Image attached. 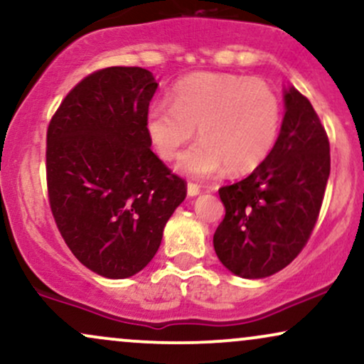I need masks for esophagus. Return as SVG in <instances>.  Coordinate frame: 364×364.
<instances>
[{"mask_svg": "<svg viewBox=\"0 0 364 364\" xmlns=\"http://www.w3.org/2000/svg\"><path fill=\"white\" fill-rule=\"evenodd\" d=\"M186 191H188V196H196L200 195V186L195 185V183H188Z\"/></svg>", "mask_w": 364, "mask_h": 364, "instance_id": "34e87169", "label": "esophagus"}]
</instances>
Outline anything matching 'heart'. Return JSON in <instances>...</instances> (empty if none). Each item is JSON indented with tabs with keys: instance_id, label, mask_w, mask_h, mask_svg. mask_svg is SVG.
Listing matches in <instances>:
<instances>
[{
	"instance_id": "obj_1",
	"label": "heart",
	"mask_w": 364,
	"mask_h": 364,
	"mask_svg": "<svg viewBox=\"0 0 364 364\" xmlns=\"http://www.w3.org/2000/svg\"><path fill=\"white\" fill-rule=\"evenodd\" d=\"M171 103L149 107L146 130L157 154L171 161L195 137L201 140L183 154L179 173L212 178L229 169L244 174L268 159L282 127V100L268 82L227 73H195L169 93Z\"/></svg>"
}]
</instances>
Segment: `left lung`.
<instances>
[{
  "label": "left lung",
  "mask_w": 364,
  "mask_h": 364,
  "mask_svg": "<svg viewBox=\"0 0 364 364\" xmlns=\"http://www.w3.org/2000/svg\"><path fill=\"white\" fill-rule=\"evenodd\" d=\"M284 115L273 151L242 181L218 190L225 217L213 247L230 273L259 279L299 256L321 212L331 173L329 139L300 91H283Z\"/></svg>",
  "instance_id": "obj_1"
}]
</instances>
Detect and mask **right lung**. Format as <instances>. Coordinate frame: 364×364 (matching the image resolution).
Returning a JSON list of instances; mask_svg holds the SVG:
<instances>
[{
  "instance_id": "right-lung-1",
  "label": "right lung",
  "mask_w": 364,
  "mask_h": 364,
  "mask_svg": "<svg viewBox=\"0 0 364 364\" xmlns=\"http://www.w3.org/2000/svg\"><path fill=\"white\" fill-rule=\"evenodd\" d=\"M157 82L142 68H107L69 91L47 129V188L68 247L100 277L151 262L186 186L151 151L146 115Z\"/></svg>"
}]
</instances>
